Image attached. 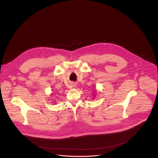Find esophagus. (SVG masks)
<instances>
[{"instance_id":"1","label":"esophagus","mask_w":158,"mask_h":158,"mask_svg":"<svg viewBox=\"0 0 158 158\" xmlns=\"http://www.w3.org/2000/svg\"><path fill=\"white\" fill-rule=\"evenodd\" d=\"M72 86L73 87H75V83H72Z\"/></svg>"}]
</instances>
